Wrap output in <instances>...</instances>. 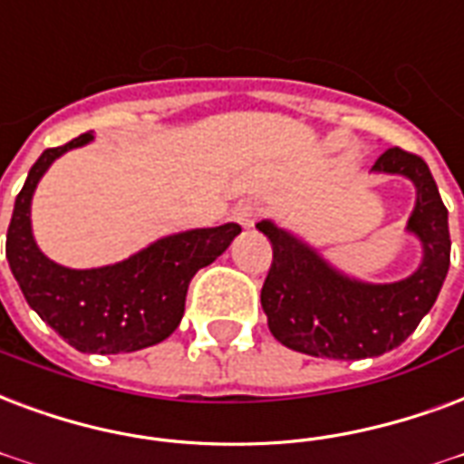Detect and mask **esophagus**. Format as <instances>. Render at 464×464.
<instances>
[{"label": "esophagus", "instance_id": "34e87169", "mask_svg": "<svg viewBox=\"0 0 464 464\" xmlns=\"http://www.w3.org/2000/svg\"><path fill=\"white\" fill-rule=\"evenodd\" d=\"M260 214H263V206L258 201H246V204H241L233 211V218L241 223V226H246V228H250L253 223L258 221Z\"/></svg>", "mask_w": 464, "mask_h": 464}]
</instances>
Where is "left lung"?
I'll return each mask as SVG.
<instances>
[{"label": "left lung", "instance_id": "8db88e82", "mask_svg": "<svg viewBox=\"0 0 464 464\" xmlns=\"http://www.w3.org/2000/svg\"><path fill=\"white\" fill-rule=\"evenodd\" d=\"M376 174L415 187L406 233L423 248L413 273L396 283H366L332 266L314 246L276 221L256 223L273 243V266L260 293L273 337L293 352L324 359H372L406 342L438 300L450 267L448 208L428 164L398 147L381 154Z\"/></svg>", "mask_w": 464, "mask_h": 464}]
</instances>
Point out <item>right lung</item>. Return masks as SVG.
<instances>
[{
    "label": "right lung",
    "instance_id": "1",
    "mask_svg": "<svg viewBox=\"0 0 464 464\" xmlns=\"http://www.w3.org/2000/svg\"><path fill=\"white\" fill-rule=\"evenodd\" d=\"M95 135L41 154L14 201L6 260L29 307L83 354H130L154 346L179 327L191 277L211 266L241 233L238 223L162 236L130 258L102 267H66L44 256L31 231V198L61 154Z\"/></svg>",
    "mask_w": 464,
    "mask_h": 464
}]
</instances>
